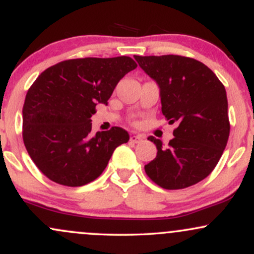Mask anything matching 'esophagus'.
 Returning a JSON list of instances; mask_svg holds the SVG:
<instances>
[{"mask_svg": "<svg viewBox=\"0 0 254 254\" xmlns=\"http://www.w3.org/2000/svg\"><path fill=\"white\" fill-rule=\"evenodd\" d=\"M144 137L141 136V135H131L130 136V141L132 142V143H141L142 141H143Z\"/></svg>", "mask_w": 254, "mask_h": 254, "instance_id": "34e87169", "label": "esophagus"}]
</instances>
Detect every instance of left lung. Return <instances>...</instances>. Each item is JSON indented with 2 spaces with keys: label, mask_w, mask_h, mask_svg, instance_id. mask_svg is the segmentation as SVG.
<instances>
[{
  "label": "left lung",
  "mask_w": 254,
  "mask_h": 254,
  "mask_svg": "<svg viewBox=\"0 0 254 254\" xmlns=\"http://www.w3.org/2000/svg\"><path fill=\"white\" fill-rule=\"evenodd\" d=\"M160 88L162 115L177 123L168 147L155 137L156 157L144 166L147 176L166 190L199 183L211 173L229 137L228 101L224 86L205 64L193 58L135 56Z\"/></svg>",
  "instance_id": "obj_1"
}]
</instances>
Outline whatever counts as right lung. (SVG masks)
Here are the masks:
<instances>
[{"instance_id":"1","label":"right lung","mask_w":254,"mask_h":254,"mask_svg":"<svg viewBox=\"0 0 254 254\" xmlns=\"http://www.w3.org/2000/svg\"><path fill=\"white\" fill-rule=\"evenodd\" d=\"M137 64L127 56L77 58L43 71L26 94L22 137L32 161L52 182L86 185L103 173L127 131L113 127L92 133L90 117Z\"/></svg>"}]
</instances>
